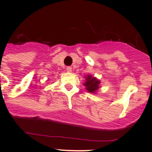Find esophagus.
I'll return each instance as SVG.
<instances>
[{
  "instance_id": "34e87169",
  "label": "esophagus",
  "mask_w": 152,
  "mask_h": 152,
  "mask_svg": "<svg viewBox=\"0 0 152 152\" xmlns=\"http://www.w3.org/2000/svg\"><path fill=\"white\" fill-rule=\"evenodd\" d=\"M66 71L68 72H72V67H67Z\"/></svg>"
}]
</instances>
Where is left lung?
Returning a JSON list of instances; mask_svg holds the SVG:
<instances>
[{"instance_id":"obj_1","label":"left lung","mask_w":152,"mask_h":152,"mask_svg":"<svg viewBox=\"0 0 152 152\" xmlns=\"http://www.w3.org/2000/svg\"><path fill=\"white\" fill-rule=\"evenodd\" d=\"M84 77L85 82L84 83V85L85 86V89L91 94H96L100 87V80L91 75H86Z\"/></svg>"}]
</instances>
